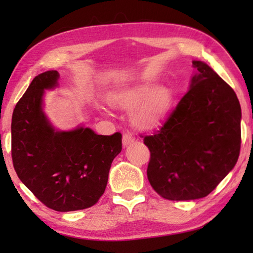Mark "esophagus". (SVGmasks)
I'll return each instance as SVG.
<instances>
[{"label": "esophagus", "mask_w": 253, "mask_h": 253, "mask_svg": "<svg viewBox=\"0 0 253 253\" xmlns=\"http://www.w3.org/2000/svg\"><path fill=\"white\" fill-rule=\"evenodd\" d=\"M133 141H134V137L132 136V134H131V133H124L123 134V145H124V146H127V145L133 143Z\"/></svg>", "instance_id": "34e87169"}]
</instances>
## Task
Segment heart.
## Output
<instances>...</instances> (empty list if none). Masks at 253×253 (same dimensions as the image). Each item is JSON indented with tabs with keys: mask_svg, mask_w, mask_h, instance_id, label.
I'll return each mask as SVG.
<instances>
[{
	"mask_svg": "<svg viewBox=\"0 0 253 253\" xmlns=\"http://www.w3.org/2000/svg\"><path fill=\"white\" fill-rule=\"evenodd\" d=\"M109 101L120 108H137L132 115L133 122L139 126L152 127L165 119L170 107L171 95L167 88L146 84L114 92Z\"/></svg>",
	"mask_w": 253,
	"mask_h": 253,
	"instance_id": "1",
	"label": "heart"
}]
</instances>
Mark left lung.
Here are the masks:
<instances>
[{
    "mask_svg": "<svg viewBox=\"0 0 253 253\" xmlns=\"http://www.w3.org/2000/svg\"><path fill=\"white\" fill-rule=\"evenodd\" d=\"M160 129L144 137L147 178L169 200L206 197L235 167L241 150V105L234 89L206 63ZM143 137V136H141Z\"/></svg>",
    "mask_w": 253,
    "mask_h": 253,
    "instance_id": "left-lung-1",
    "label": "left lung"
}]
</instances>
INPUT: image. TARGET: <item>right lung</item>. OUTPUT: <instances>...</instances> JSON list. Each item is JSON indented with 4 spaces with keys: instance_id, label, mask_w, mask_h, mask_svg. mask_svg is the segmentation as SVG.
Here are the masks:
<instances>
[{
    "instance_id": "1",
    "label": "right lung",
    "mask_w": 253,
    "mask_h": 253,
    "mask_svg": "<svg viewBox=\"0 0 253 253\" xmlns=\"http://www.w3.org/2000/svg\"><path fill=\"white\" fill-rule=\"evenodd\" d=\"M56 70L38 75L17 102L11 121V155L24 185L57 212L88 209L103 195L122 134H96L89 127L57 130L43 112L46 89L58 85Z\"/></svg>"
}]
</instances>
